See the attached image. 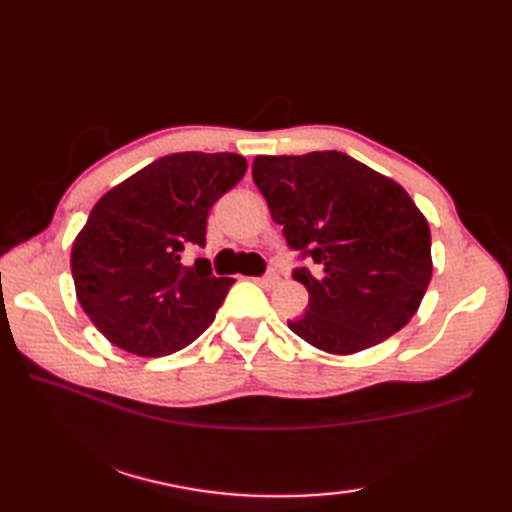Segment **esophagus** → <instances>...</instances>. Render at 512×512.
<instances>
[{
	"instance_id": "obj_1",
	"label": "esophagus",
	"mask_w": 512,
	"mask_h": 512,
	"mask_svg": "<svg viewBox=\"0 0 512 512\" xmlns=\"http://www.w3.org/2000/svg\"><path fill=\"white\" fill-rule=\"evenodd\" d=\"M259 281V284H262V286H275L277 284V281H279V273H275V270H270V273H266L264 277H259L257 279Z\"/></svg>"
}]
</instances>
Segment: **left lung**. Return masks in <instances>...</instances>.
I'll use <instances>...</instances> for the list:
<instances>
[{"instance_id":"1","label":"left lung","mask_w":512,"mask_h":512,"mask_svg":"<svg viewBox=\"0 0 512 512\" xmlns=\"http://www.w3.org/2000/svg\"><path fill=\"white\" fill-rule=\"evenodd\" d=\"M253 180L288 248L308 308L288 328L330 354H354L405 328L431 281V231L409 193L341 151L257 156Z\"/></svg>"}]
</instances>
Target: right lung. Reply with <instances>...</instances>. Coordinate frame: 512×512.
Here are the masks:
<instances>
[{"instance_id":"add662e5","label":"right lung","mask_w":512,"mask_h":512,"mask_svg":"<svg viewBox=\"0 0 512 512\" xmlns=\"http://www.w3.org/2000/svg\"><path fill=\"white\" fill-rule=\"evenodd\" d=\"M239 154L158 158L94 204L72 244L76 299L107 341L138 356L182 350L209 328L231 277H215L206 246L211 206L244 178Z\"/></svg>"}]
</instances>
